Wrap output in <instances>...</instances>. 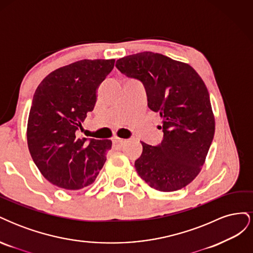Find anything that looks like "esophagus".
I'll list each match as a JSON object with an SVG mask.
<instances>
[{
    "mask_svg": "<svg viewBox=\"0 0 253 253\" xmlns=\"http://www.w3.org/2000/svg\"><path fill=\"white\" fill-rule=\"evenodd\" d=\"M125 143H126V140H124V139H120V138H114L113 139V145L117 149H121L122 147H124Z\"/></svg>",
    "mask_w": 253,
    "mask_h": 253,
    "instance_id": "obj_1",
    "label": "esophagus"
}]
</instances>
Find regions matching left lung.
I'll return each mask as SVG.
<instances>
[{
  "label": "left lung",
  "mask_w": 253,
  "mask_h": 253,
  "mask_svg": "<svg viewBox=\"0 0 253 253\" xmlns=\"http://www.w3.org/2000/svg\"><path fill=\"white\" fill-rule=\"evenodd\" d=\"M116 67L143 84L149 109L163 119L164 139L156 147L141 142L137 173L163 192L186 187L201 172L215 131L205 82L189 64L152 51L121 58Z\"/></svg>",
  "instance_id": "8db88e82"
}]
</instances>
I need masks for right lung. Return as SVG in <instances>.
Listing matches in <instances>:
<instances>
[{
    "instance_id": "add662e5",
    "label": "right lung",
    "mask_w": 253,
    "mask_h": 253,
    "mask_svg": "<svg viewBox=\"0 0 253 253\" xmlns=\"http://www.w3.org/2000/svg\"><path fill=\"white\" fill-rule=\"evenodd\" d=\"M115 60H80L60 67L37 87L27 124L34 163L52 185L79 190L93 183L111 150V140L79 137L81 124L94 110L97 88Z\"/></svg>"
}]
</instances>
